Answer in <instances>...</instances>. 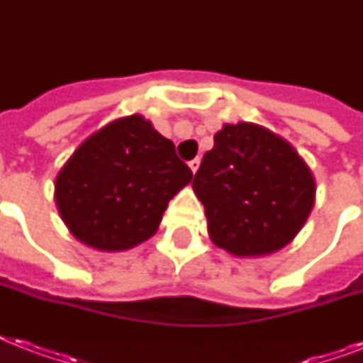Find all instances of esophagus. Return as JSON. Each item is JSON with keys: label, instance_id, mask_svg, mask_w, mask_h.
I'll return each mask as SVG.
<instances>
[{"label": "esophagus", "instance_id": "34e87169", "mask_svg": "<svg viewBox=\"0 0 363 363\" xmlns=\"http://www.w3.org/2000/svg\"><path fill=\"white\" fill-rule=\"evenodd\" d=\"M199 164H201V162H199V158H194L192 162H190V169H192V173H196V171H198V167H199Z\"/></svg>", "mask_w": 363, "mask_h": 363}]
</instances>
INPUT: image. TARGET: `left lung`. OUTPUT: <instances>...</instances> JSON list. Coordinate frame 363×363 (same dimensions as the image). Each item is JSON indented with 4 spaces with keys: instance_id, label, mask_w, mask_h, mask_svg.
Returning <instances> with one entry per match:
<instances>
[{
    "instance_id": "obj_1",
    "label": "left lung",
    "mask_w": 363,
    "mask_h": 363,
    "mask_svg": "<svg viewBox=\"0 0 363 363\" xmlns=\"http://www.w3.org/2000/svg\"><path fill=\"white\" fill-rule=\"evenodd\" d=\"M215 245L235 256L286 247L315 205V179L299 154L262 125L226 124L194 175Z\"/></svg>"
}]
</instances>
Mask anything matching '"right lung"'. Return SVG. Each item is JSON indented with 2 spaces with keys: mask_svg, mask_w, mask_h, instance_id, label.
Returning a JSON list of instances; mask_svg holds the SVG:
<instances>
[{
  "mask_svg": "<svg viewBox=\"0 0 363 363\" xmlns=\"http://www.w3.org/2000/svg\"><path fill=\"white\" fill-rule=\"evenodd\" d=\"M192 177L173 141L131 115L77 148L56 177V205L79 241L128 250L152 238L169 199Z\"/></svg>",
  "mask_w": 363,
  "mask_h": 363,
  "instance_id": "right-lung-1",
  "label": "right lung"
}]
</instances>
